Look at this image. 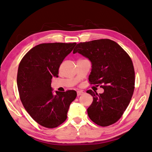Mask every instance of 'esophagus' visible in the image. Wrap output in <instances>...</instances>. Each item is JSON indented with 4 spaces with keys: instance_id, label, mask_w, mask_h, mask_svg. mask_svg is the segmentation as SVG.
I'll list each match as a JSON object with an SVG mask.
<instances>
[{
    "instance_id": "obj_1",
    "label": "esophagus",
    "mask_w": 152,
    "mask_h": 152,
    "mask_svg": "<svg viewBox=\"0 0 152 152\" xmlns=\"http://www.w3.org/2000/svg\"><path fill=\"white\" fill-rule=\"evenodd\" d=\"M77 96H79L84 94V92H83L82 91H78L77 92Z\"/></svg>"
}]
</instances>
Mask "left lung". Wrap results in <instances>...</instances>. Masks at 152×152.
I'll use <instances>...</instances> for the list:
<instances>
[{"label":"left lung","instance_id":"left-lung-1","mask_svg":"<svg viewBox=\"0 0 152 152\" xmlns=\"http://www.w3.org/2000/svg\"><path fill=\"white\" fill-rule=\"evenodd\" d=\"M92 62L91 85L104 88L102 94L88 90L93 102L87 109L89 118L96 125L107 126L123 115L134 90L135 73L131 57L122 47L110 39L80 42L73 50Z\"/></svg>","mask_w":152,"mask_h":152}]
</instances>
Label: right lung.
I'll return each mask as SVG.
<instances>
[{"label":"right lung","mask_w":152,"mask_h":152,"mask_svg":"<svg viewBox=\"0 0 152 152\" xmlns=\"http://www.w3.org/2000/svg\"><path fill=\"white\" fill-rule=\"evenodd\" d=\"M76 42L42 43L31 49L21 59L17 75L20 100L35 121L44 127L54 129L67 119V113L77 92L67 90L52 93V77Z\"/></svg>","instance_id":"1"}]
</instances>
